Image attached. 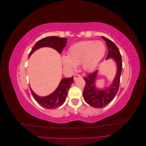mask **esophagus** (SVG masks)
I'll list each match as a JSON object with an SVG mask.
<instances>
[{"instance_id": "1", "label": "esophagus", "mask_w": 146, "mask_h": 146, "mask_svg": "<svg viewBox=\"0 0 146 146\" xmlns=\"http://www.w3.org/2000/svg\"><path fill=\"white\" fill-rule=\"evenodd\" d=\"M82 77V76H80V75H78V74H75L74 76V81H76V80H77L78 78H81Z\"/></svg>"}]
</instances>
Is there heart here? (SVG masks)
I'll return each instance as SVG.
<instances>
[{
    "mask_svg": "<svg viewBox=\"0 0 146 146\" xmlns=\"http://www.w3.org/2000/svg\"><path fill=\"white\" fill-rule=\"evenodd\" d=\"M105 51V44L101 41L78 42L69 48L68 55L61 56V62L66 69L74 70L82 64L84 70L90 71L102 58Z\"/></svg>",
    "mask_w": 146,
    "mask_h": 146,
    "instance_id": "1",
    "label": "heart"
}]
</instances>
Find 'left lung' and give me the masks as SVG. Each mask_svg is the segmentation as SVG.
Listing matches in <instances>:
<instances>
[{"mask_svg": "<svg viewBox=\"0 0 146 146\" xmlns=\"http://www.w3.org/2000/svg\"><path fill=\"white\" fill-rule=\"evenodd\" d=\"M107 44L108 53L107 60L112 58L117 65V72L114 79L108 88L99 89L96 85V80L98 77V70L88 75L84 78L86 82L83 96L86 102L94 108H103L107 106L114 98L119 88L120 78L122 70L121 55L115 44L109 39L102 36Z\"/></svg>", "mask_w": 146, "mask_h": 146, "instance_id": "obj_1", "label": "left lung"}]
</instances>
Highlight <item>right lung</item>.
Masks as SVG:
<instances>
[{"instance_id":"1","label":"right lung","mask_w":146,"mask_h":146,"mask_svg":"<svg viewBox=\"0 0 146 146\" xmlns=\"http://www.w3.org/2000/svg\"><path fill=\"white\" fill-rule=\"evenodd\" d=\"M67 40L68 39L66 38L58 36H48L42 38L35 44L29 54V57H30L35 51L44 47L54 48L59 54H61L66 45ZM73 82V76L70 78L62 79L56 89L50 94L44 97L39 96L36 93H35L32 88L30 87V88L33 98L39 105L47 109H55L60 107L64 104L68 95V90Z\"/></svg>"}]
</instances>
